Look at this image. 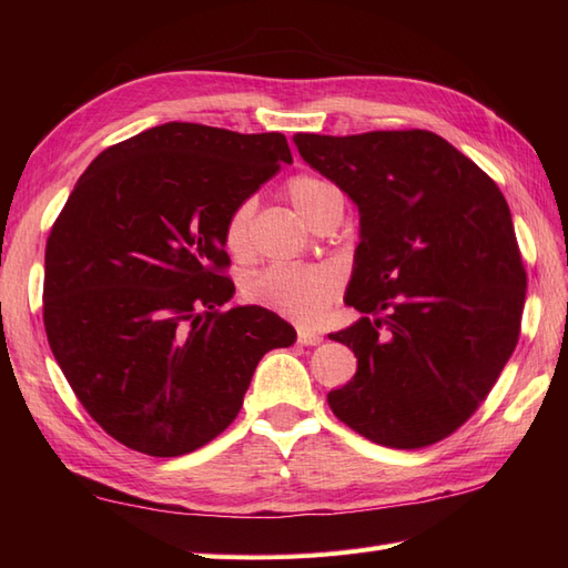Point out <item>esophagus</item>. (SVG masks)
<instances>
[{"mask_svg": "<svg viewBox=\"0 0 568 568\" xmlns=\"http://www.w3.org/2000/svg\"><path fill=\"white\" fill-rule=\"evenodd\" d=\"M324 339V336L320 334V332H315V329H297V342L300 344H305V346H315V344H320Z\"/></svg>", "mask_w": 568, "mask_h": 568, "instance_id": "1", "label": "esophagus"}]
</instances>
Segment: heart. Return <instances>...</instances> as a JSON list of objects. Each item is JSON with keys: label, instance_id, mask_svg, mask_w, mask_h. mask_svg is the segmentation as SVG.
Segmentation results:
<instances>
[{"label": "heart", "instance_id": "obj_1", "mask_svg": "<svg viewBox=\"0 0 568 568\" xmlns=\"http://www.w3.org/2000/svg\"><path fill=\"white\" fill-rule=\"evenodd\" d=\"M287 197L293 207L312 224L324 202L342 197L332 183L315 175H297L287 183ZM253 204L241 202L224 222V248L232 256H246L251 241ZM342 277L332 265H271L246 283V295L277 315L300 322H315L329 310L339 295Z\"/></svg>", "mask_w": 568, "mask_h": 568}]
</instances>
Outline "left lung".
<instances>
[{
	"label": "left lung",
	"instance_id": "8db88e82",
	"mask_svg": "<svg viewBox=\"0 0 568 568\" xmlns=\"http://www.w3.org/2000/svg\"><path fill=\"white\" fill-rule=\"evenodd\" d=\"M293 141L358 207L344 303L364 317L329 334L358 368L327 395L332 413L390 449L449 437L486 400L520 336L527 273L508 202L432 131Z\"/></svg>",
	"mask_w": 568,
	"mask_h": 568
}]
</instances>
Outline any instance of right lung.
<instances>
[{"instance_id": "add662e5", "label": "right lung", "mask_w": 568, "mask_h": 568, "mask_svg": "<svg viewBox=\"0 0 568 568\" xmlns=\"http://www.w3.org/2000/svg\"><path fill=\"white\" fill-rule=\"evenodd\" d=\"M283 163V134L168 122L102 151L45 244L43 324L70 388L129 449L183 456L239 415L263 354L295 329L222 310L224 222Z\"/></svg>"}]
</instances>
